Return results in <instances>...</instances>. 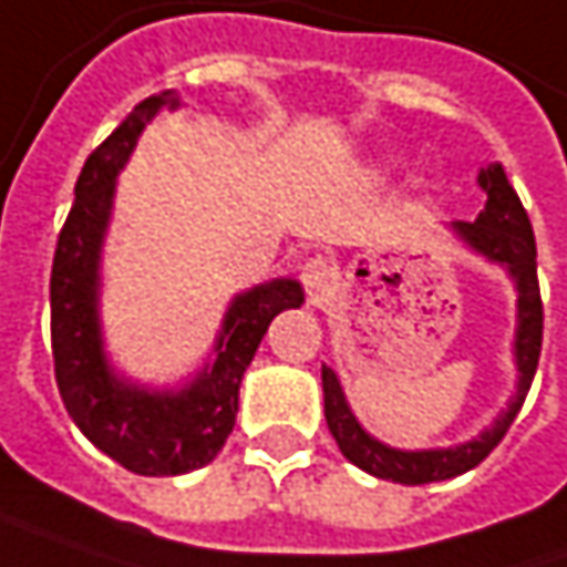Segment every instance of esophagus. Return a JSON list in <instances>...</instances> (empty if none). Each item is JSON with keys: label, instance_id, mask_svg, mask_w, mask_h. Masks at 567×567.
<instances>
[{"label": "esophagus", "instance_id": "obj_1", "mask_svg": "<svg viewBox=\"0 0 567 567\" xmlns=\"http://www.w3.org/2000/svg\"><path fill=\"white\" fill-rule=\"evenodd\" d=\"M300 280H303L306 293L312 297V300H319L322 293H329L332 290V280H336V270H332V264L326 261V258H306L300 264Z\"/></svg>", "mask_w": 567, "mask_h": 567}]
</instances>
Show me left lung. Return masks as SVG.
Listing matches in <instances>:
<instances>
[{"instance_id":"obj_1","label":"left lung","mask_w":567,"mask_h":567,"mask_svg":"<svg viewBox=\"0 0 567 567\" xmlns=\"http://www.w3.org/2000/svg\"><path fill=\"white\" fill-rule=\"evenodd\" d=\"M477 183L487 193V203L481 209V216L474 223H455V231L465 238L474 251H481L484 258L504 264L506 270L516 280L519 290V332H516V364H519V390L516 400L509 403L504 416L491 425L484 435H477L474 442H465L458 449H442V452H396L386 449L378 439H371L358 420L351 416L348 403H344L342 384L336 378L332 368L322 364V393H326V423L332 439L339 442L342 455L358 465L361 471L396 481V484H432V481H449L458 477L471 467H477L506 435V429L513 425L533 378L539 368V354H543V293H539V274H536V235L533 223L516 196V189L506 181L504 167L494 164L487 171H481Z\"/></svg>"}]
</instances>
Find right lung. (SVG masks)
Returning <instances> with one entry per match:
<instances>
[{
	"mask_svg": "<svg viewBox=\"0 0 567 567\" xmlns=\"http://www.w3.org/2000/svg\"><path fill=\"white\" fill-rule=\"evenodd\" d=\"M164 105H177L171 90L138 102L86 157L51 267V351L63 406L100 452L144 477L183 474L223 452L238 413L241 374L251 364L270 319L303 303L297 280H274L238 297L225 316L216 361L181 393H147L112 378L102 358L96 319L102 231L112 209L115 174L128 161L144 122H151Z\"/></svg>",
	"mask_w": 567,
	"mask_h": 567,
	"instance_id": "add662e5",
	"label": "right lung"
}]
</instances>
